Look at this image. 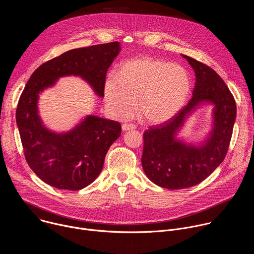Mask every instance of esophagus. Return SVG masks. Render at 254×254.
Returning a JSON list of instances; mask_svg holds the SVG:
<instances>
[{
    "label": "esophagus",
    "instance_id": "1",
    "mask_svg": "<svg viewBox=\"0 0 254 254\" xmlns=\"http://www.w3.org/2000/svg\"><path fill=\"white\" fill-rule=\"evenodd\" d=\"M123 130H130V129H135V126L132 124H124L122 126Z\"/></svg>",
    "mask_w": 254,
    "mask_h": 254
}]
</instances>
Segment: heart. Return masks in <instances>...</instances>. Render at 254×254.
<instances>
[{
	"mask_svg": "<svg viewBox=\"0 0 254 254\" xmlns=\"http://www.w3.org/2000/svg\"><path fill=\"white\" fill-rule=\"evenodd\" d=\"M191 91V77L180 64L154 59L134 58L124 62L116 75L104 83V100L121 119L131 115L138 100V113L147 122L169 121L186 103Z\"/></svg>",
	"mask_w": 254,
	"mask_h": 254,
	"instance_id": "heart-1",
	"label": "heart"
}]
</instances>
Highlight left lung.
Listing matches in <instances>:
<instances>
[{"mask_svg":"<svg viewBox=\"0 0 254 254\" xmlns=\"http://www.w3.org/2000/svg\"><path fill=\"white\" fill-rule=\"evenodd\" d=\"M196 74L193 96L169 121L143 132L141 166L156 185L178 190L205 180L225 159L236 118V103L223 79L208 65L186 55ZM208 101L214 108V127L201 147L179 142L174 134L197 105Z\"/></svg>","mask_w":254,"mask_h":254,"instance_id":"1","label":"left lung"}]
</instances>
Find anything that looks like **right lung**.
I'll return each mask as SVG.
<instances>
[{
  "mask_svg": "<svg viewBox=\"0 0 254 254\" xmlns=\"http://www.w3.org/2000/svg\"><path fill=\"white\" fill-rule=\"evenodd\" d=\"M120 50L119 42L70 50L40 65L28 80L17 105L16 122L25 159L46 184L70 191L91 184L102 170L108 149L121 135L122 126L88 116L68 132H52L38 115L40 91L61 76L77 75L102 97L107 69Z\"/></svg>",
  "mask_w": 254,
  "mask_h": 254,
  "instance_id": "obj_1",
  "label": "right lung"
}]
</instances>
